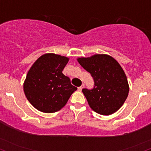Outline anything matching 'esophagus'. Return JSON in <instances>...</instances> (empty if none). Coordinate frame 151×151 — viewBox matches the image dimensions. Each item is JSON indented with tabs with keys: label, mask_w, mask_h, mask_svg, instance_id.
I'll return each instance as SVG.
<instances>
[{
	"label": "esophagus",
	"mask_w": 151,
	"mask_h": 151,
	"mask_svg": "<svg viewBox=\"0 0 151 151\" xmlns=\"http://www.w3.org/2000/svg\"><path fill=\"white\" fill-rule=\"evenodd\" d=\"M84 87H85V85L83 84V85H81V86H80V87H78V90L79 91H81L82 90H83V88H84Z\"/></svg>",
	"instance_id": "34e87169"
}]
</instances>
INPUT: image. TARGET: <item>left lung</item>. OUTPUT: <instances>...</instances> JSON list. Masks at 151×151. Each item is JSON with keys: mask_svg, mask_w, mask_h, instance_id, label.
I'll return each instance as SVG.
<instances>
[{"mask_svg": "<svg viewBox=\"0 0 151 151\" xmlns=\"http://www.w3.org/2000/svg\"><path fill=\"white\" fill-rule=\"evenodd\" d=\"M77 60L94 79V88L82 90L91 109L104 115L118 111L127 99L129 87L127 76L118 61L104 54Z\"/></svg>", "mask_w": 151, "mask_h": 151, "instance_id": "left-lung-1", "label": "left lung"}]
</instances>
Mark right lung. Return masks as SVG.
I'll return each mask as SVG.
<instances>
[{"mask_svg": "<svg viewBox=\"0 0 151 151\" xmlns=\"http://www.w3.org/2000/svg\"><path fill=\"white\" fill-rule=\"evenodd\" d=\"M69 58L47 53L32 65L24 83V92L31 105L43 113H55L66 105L77 87L62 73Z\"/></svg>", "mask_w": 151, "mask_h": 151, "instance_id": "right-lung-1", "label": "right lung"}]
</instances>
